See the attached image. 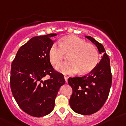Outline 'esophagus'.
Listing matches in <instances>:
<instances>
[{
    "mask_svg": "<svg viewBox=\"0 0 126 126\" xmlns=\"http://www.w3.org/2000/svg\"><path fill=\"white\" fill-rule=\"evenodd\" d=\"M68 78H69V77H68V76H64V79H65V82H67V80H68Z\"/></svg>",
    "mask_w": 126,
    "mask_h": 126,
    "instance_id": "1",
    "label": "esophagus"
}]
</instances>
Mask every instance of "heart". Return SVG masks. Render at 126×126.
Masks as SVG:
<instances>
[{
    "mask_svg": "<svg viewBox=\"0 0 126 126\" xmlns=\"http://www.w3.org/2000/svg\"><path fill=\"white\" fill-rule=\"evenodd\" d=\"M54 43L49 49V59L53 65H57L67 54L68 61L62 62L56 69L63 74L78 72L80 75L88 74L93 71L99 61V55L94 45L86 42L74 35L62 38L58 42Z\"/></svg>",
    "mask_w": 126,
    "mask_h": 126,
    "instance_id": "obj_1",
    "label": "heart"
}]
</instances>
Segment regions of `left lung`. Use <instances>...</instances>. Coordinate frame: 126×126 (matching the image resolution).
Returning a JSON list of instances; mask_svg holds the SVG:
<instances>
[{
  "label": "left lung",
  "instance_id": "obj_1",
  "mask_svg": "<svg viewBox=\"0 0 126 126\" xmlns=\"http://www.w3.org/2000/svg\"><path fill=\"white\" fill-rule=\"evenodd\" d=\"M97 47L102 58L89 74L69 77L68 84L72 89L69 104L76 113L91 115L102 108L108 99L112 84L110 59L104 47L91 36H86Z\"/></svg>",
  "mask_w": 126,
  "mask_h": 126
}]
</instances>
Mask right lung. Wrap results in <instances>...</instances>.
Here are the masks:
<instances>
[{"mask_svg": "<svg viewBox=\"0 0 126 126\" xmlns=\"http://www.w3.org/2000/svg\"><path fill=\"white\" fill-rule=\"evenodd\" d=\"M50 34L32 37L18 49L11 65L10 89L20 109L34 117H42L54 109L64 75L55 71L49 59L54 41ZM49 79L43 80L46 76Z\"/></svg>", "mask_w": 126, "mask_h": 126, "instance_id": "1", "label": "right lung"}]
</instances>
